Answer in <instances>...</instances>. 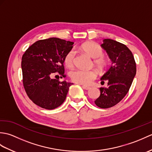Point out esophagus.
<instances>
[{
	"label": "esophagus",
	"mask_w": 152,
	"mask_h": 152,
	"mask_svg": "<svg viewBox=\"0 0 152 152\" xmlns=\"http://www.w3.org/2000/svg\"><path fill=\"white\" fill-rule=\"evenodd\" d=\"M82 88L83 89H86V90H89L90 89L89 87H88V86H82Z\"/></svg>",
	"instance_id": "esophagus-1"
}]
</instances>
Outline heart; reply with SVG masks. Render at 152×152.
<instances>
[{"label":"heart","mask_w":152,"mask_h":152,"mask_svg":"<svg viewBox=\"0 0 152 152\" xmlns=\"http://www.w3.org/2000/svg\"><path fill=\"white\" fill-rule=\"evenodd\" d=\"M80 49L89 56L95 59L94 63L100 69H103L106 64V61L103 56V50L98 44L93 42H88L80 46ZM75 61V51L70 50L64 58V63L67 67H72ZM97 76L94 70L75 69L70 72V78L73 82L80 84L88 86L91 84Z\"/></svg>","instance_id":"obj_1"}]
</instances>
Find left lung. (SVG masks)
<instances>
[{
    "label": "left lung",
    "mask_w": 152,
    "mask_h": 152,
    "mask_svg": "<svg viewBox=\"0 0 152 152\" xmlns=\"http://www.w3.org/2000/svg\"><path fill=\"white\" fill-rule=\"evenodd\" d=\"M101 47L107 52L112 65L101 77V83L108 81L107 88H100L101 95L95 101L99 108L117 104L127 95L136 75L137 67L131 50L119 42L104 39Z\"/></svg>",
    "instance_id": "obj_1"
}]
</instances>
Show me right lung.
Masks as SVG:
<instances>
[{"instance_id":"1","label":"right lung","mask_w":152,"mask_h":152,"mask_svg":"<svg viewBox=\"0 0 152 152\" xmlns=\"http://www.w3.org/2000/svg\"><path fill=\"white\" fill-rule=\"evenodd\" d=\"M73 44L70 41L50 38L34 42L23 55V83L28 96L35 104L53 110L64 101L73 83L60 82L53 76L59 74L61 78L66 77L64 58Z\"/></svg>"}]
</instances>
